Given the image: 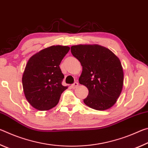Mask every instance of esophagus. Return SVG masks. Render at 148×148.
<instances>
[{
  "label": "esophagus",
  "instance_id": "1",
  "mask_svg": "<svg viewBox=\"0 0 148 148\" xmlns=\"http://www.w3.org/2000/svg\"><path fill=\"white\" fill-rule=\"evenodd\" d=\"M77 86H78V83H77V82H74V83L71 86L72 89L76 88V87H77Z\"/></svg>",
  "mask_w": 148,
  "mask_h": 148
}]
</instances>
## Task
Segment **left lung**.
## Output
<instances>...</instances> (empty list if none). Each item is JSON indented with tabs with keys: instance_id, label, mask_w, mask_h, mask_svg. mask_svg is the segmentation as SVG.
Masks as SVG:
<instances>
[{
	"instance_id": "obj_1",
	"label": "left lung",
	"mask_w": 148,
	"mask_h": 148,
	"mask_svg": "<svg viewBox=\"0 0 148 148\" xmlns=\"http://www.w3.org/2000/svg\"><path fill=\"white\" fill-rule=\"evenodd\" d=\"M71 53L82 66L79 84L89 90L84 103L97 110L113 106L123 85V71L118 57L97 44L72 46Z\"/></svg>"
}]
</instances>
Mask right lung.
Segmentation results:
<instances>
[{"mask_svg": "<svg viewBox=\"0 0 148 148\" xmlns=\"http://www.w3.org/2000/svg\"><path fill=\"white\" fill-rule=\"evenodd\" d=\"M70 50L69 46H52L29 59L22 77L25 98L36 110H48L56 106L67 87L62 85L64 75L59 67Z\"/></svg>", "mask_w": 148, "mask_h": 148, "instance_id": "obj_1", "label": "right lung"}]
</instances>
